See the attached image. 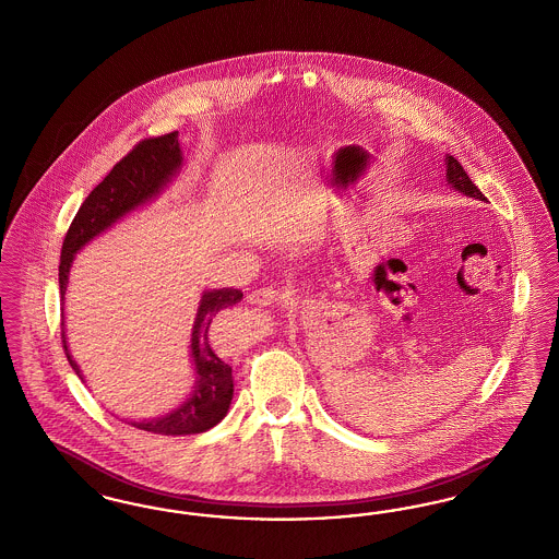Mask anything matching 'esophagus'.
<instances>
[{"label":"esophagus","instance_id":"34e87169","mask_svg":"<svg viewBox=\"0 0 559 559\" xmlns=\"http://www.w3.org/2000/svg\"><path fill=\"white\" fill-rule=\"evenodd\" d=\"M247 301L253 304V306H260V308L289 306V304H293V293L287 292V289L283 292V289H274V287H262V289L249 293Z\"/></svg>","mask_w":559,"mask_h":559}]
</instances>
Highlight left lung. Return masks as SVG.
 Returning a JSON list of instances; mask_svg holds the SVG:
<instances>
[{
    "mask_svg": "<svg viewBox=\"0 0 559 559\" xmlns=\"http://www.w3.org/2000/svg\"><path fill=\"white\" fill-rule=\"evenodd\" d=\"M447 180L454 190L472 197V199H478V201H486V197L479 192V188L472 182V178L467 176V171L463 169V165L459 160L454 159L452 155L447 157Z\"/></svg>",
    "mask_w": 559,
    "mask_h": 559,
    "instance_id": "left-lung-1",
    "label": "left lung"
}]
</instances>
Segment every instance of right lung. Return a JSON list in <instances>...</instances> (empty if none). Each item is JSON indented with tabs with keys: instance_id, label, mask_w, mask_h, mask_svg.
Masks as SVG:
<instances>
[{
	"instance_id": "add662e5",
	"label": "right lung",
	"mask_w": 559,
	"mask_h": 559,
	"mask_svg": "<svg viewBox=\"0 0 559 559\" xmlns=\"http://www.w3.org/2000/svg\"><path fill=\"white\" fill-rule=\"evenodd\" d=\"M180 167L182 151L178 142V132L146 138L138 142L132 151L110 169L107 178L85 197L80 212L67 230V237L62 240L58 266L62 304L69 285L71 264L81 247L98 237L100 233H105L123 215L155 199L163 187H167L171 178L180 171ZM240 299L242 293L239 289H213L203 293L190 337V356L197 372V385L192 394L182 406L167 413L165 417H157L151 421H132L133 427L163 436H187L207 431L226 417L235 392L233 369L213 352L207 333L217 312L239 304ZM62 347L69 358V365L80 374V379H83L78 362L71 358L67 347L64 322Z\"/></svg>"
}]
</instances>
